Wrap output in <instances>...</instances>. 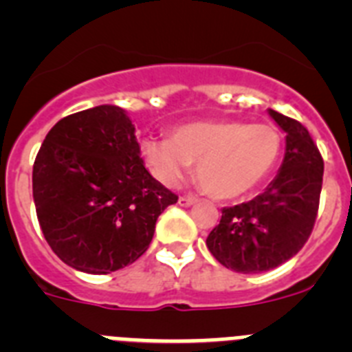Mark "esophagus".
Masks as SVG:
<instances>
[{
  "label": "esophagus",
  "mask_w": 352,
  "mask_h": 352,
  "mask_svg": "<svg viewBox=\"0 0 352 352\" xmlns=\"http://www.w3.org/2000/svg\"><path fill=\"white\" fill-rule=\"evenodd\" d=\"M179 206H185V208H188V206H194L195 203H197V199L195 197H186V195H182V197H179Z\"/></svg>",
  "instance_id": "34e87169"
}]
</instances>
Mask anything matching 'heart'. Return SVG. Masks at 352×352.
Listing matches in <instances>:
<instances>
[{
  "label": "heart",
  "instance_id": "1",
  "mask_svg": "<svg viewBox=\"0 0 352 352\" xmlns=\"http://www.w3.org/2000/svg\"><path fill=\"white\" fill-rule=\"evenodd\" d=\"M280 135L270 125L236 120L194 121L169 139H148L142 153L155 178L178 185L197 164V179L219 199H236L259 186L280 155Z\"/></svg>",
  "mask_w": 352,
  "mask_h": 352
}]
</instances>
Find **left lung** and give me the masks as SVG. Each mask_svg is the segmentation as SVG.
Wrapping results in <instances>:
<instances>
[{
  "label": "left lung",
  "mask_w": 352,
  "mask_h": 352,
  "mask_svg": "<svg viewBox=\"0 0 352 352\" xmlns=\"http://www.w3.org/2000/svg\"><path fill=\"white\" fill-rule=\"evenodd\" d=\"M285 132L280 170L252 201L223 208L220 223L208 234L213 257L238 273H263L296 256L316 223L324 162L300 121L268 109Z\"/></svg>",
  "instance_id": "1"
}]
</instances>
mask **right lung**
I'll list each match as a JSON object with an SVG mask.
<instances>
[{"instance_id":"obj_1","label":"right lung","mask_w":352,"mask_h":352,"mask_svg":"<svg viewBox=\"0 0 352 352\" xmlns=\"http://www.w3.org/2000/svg\"><path fill=\"white\" fill-rule=\"evenodd\" d=\"M33 199L56 256L105 275L148 250L158 214L178 195L144 167L125 109L98 105L49 130L33 164Z\"/></svg>"}]
</instances>
